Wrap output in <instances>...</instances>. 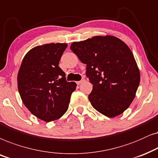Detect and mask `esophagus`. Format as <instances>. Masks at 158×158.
<instances>
[{
  "mask_svg": "<svg viewBox=\"0 0 158 158\" xmlns=\"http://www.w3.org/2000/svg\"><path fill=\"white\" fill-rule=\"evenodd\" d=\"M84 81H85V79H81V81H77V84L78 85H81V83L82 82H84Z\"/></svg>",
  "mask_w": 158,
  "mask_h": 158,
  "instance_id": "obj_1",
  "label": "esophagus"
}]
</instances>
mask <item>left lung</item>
<instances>
[{
  "instance_id": "8db88e82",
  "label": "left lung",
  "mask_w": 158,
  "mask_h": 158,
  "mask_svg": "<svg viewBox=\"0 0 158 158\" xmlns=\"http://www.w3.org/2000/svg\"><path fill=\"white\" fill-rule=\"evenodd\" d=\"M70 49L83 64L93 85L88 98L92 107L107 117L121 115L135 98L140 73L127 44L114 36H95L74 42Z\"/></svg>"
}]
</instances>
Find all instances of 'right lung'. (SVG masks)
<instances>
[{"instance_id": "obj_1", "label": "right lung", "mask_w": 158, "mask_h": 158, "mask_svg": "<svg viewBox=\"0 0 158 158\" xmlns=\"http://www.w3.org/2000/svg\"><path fill=\"white\" fill-rule=\"evenodd\" d=\"M66 43L33 48L25 55L18 73V89L23 103L34 115L50 122L68 110L77 84L68 82L58 66Z\"/></svg>"}]
</instances>
